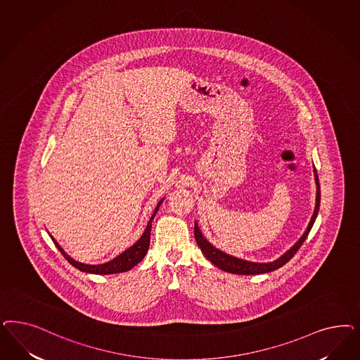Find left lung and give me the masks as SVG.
<instances>
[{"instance_id": "left-lung-1", "label": "left lung", "mask_w": 360, "mask_h": 360, "mask_svg": "<svg viewBox=\"0 0 360 360\" xmlns=\"http://www.w3.org/2000/svg\"><path fill=\"white\" fill-rule=\"evenodd\" d=\"M314 174H315V183H316V204H315V210H314L313 217L311 221L306 229V232L303 233L301 238L298 240V243L291 248L290 250H288L282 257H279L278 259L269 262V264H258V262H249L245 259H240L236 258L233 255H226L224 252H221L219 249H216L213 245L209 244L208 241L205 240V237L201 234L200 229H198V222L195 224V238L198 243L202 255L208 258L212 264H214L216 266L220 267L221 270L228 271V273H233V274H244V276H252V274H262V273H269L273 270H277L281 266H283L286 262H289L294 255L298 252V249L301 248L302 244L304 243V240L307 238L309 233L313 228L314 222L316 219L318 210H319V205H321V186H319V179H318V174L316 169L314 168Z\"/></svg>"}]
</instances>
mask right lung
<instances>
[{
  "mask_svg": "<svg viewBox=\"0 0 360 360\" xmlns=\"http://www.w3.org/2000/svg\"><path fill=\"white\" fill-rule=\"evenodd\" d=\"M162 202V200H160L158 207L155 209V212H153V214L151 216V219H150V222H148L146 231H144L143 236L140 237L139 240L132 245L129 249L124 250L122 255H117L116 258L111 259L110 262H105V264H102V265H86V264H81V262L72 259L69 255L65 253V250L59 246L58 243L51 236L50 237H51L53 243L58 248L60 255H63L72 266L79 269L81 271L91 273V274H116V273H123V271H127L129 269H132L135 265H138L140 261L144 258L146 253L148 252L150 237H151L152 220H153V217H155V214H156V212H158V209H159Z\"/></svg>",
  "mask_w": 360,
  "mask_h": 360,
  "instance_id": "obj_1",
  "label": "right lung"
}]
</instances>
